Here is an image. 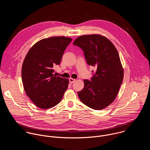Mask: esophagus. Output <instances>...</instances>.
<instances>
[{
  "label": "esophagus",
  "mask_w": 150,
  "mask_h": 150,
  "mask_svg": "<svg viewBox=\"0 0 150 150\" xmlns=\"http://www.w3.org/2000/svg\"><path fill=\"white\" fill-rule=\"evenodd\" d=\"M75 79H72V78H70L69 79V83H70V84H72V83H73L74 81H75Z\"/></svg>",
  "instance_id": "1"
}]
</instances>
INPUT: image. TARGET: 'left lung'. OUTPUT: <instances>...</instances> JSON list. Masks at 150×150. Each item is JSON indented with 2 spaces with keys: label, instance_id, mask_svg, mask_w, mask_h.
I'll list each match as a JSON object with an SVG mask.
<instances>
[{
  "label": "left lung",
  "instance_id": "obj_1",
  "mask_svg": "<svg viewBox=\"0 0 150 150\" xmlns=\"http://www.w3.org/2000/svg\"><path fill=\"white\" fill-rule=\"evenodd\" d=\"M73 45L83 50L88 64L96 68L91 81L84 80V87L78 96L88 107L102 110L115 100L123 81L118 52L112 43L100 35L81 36Z\"/></svg>",
  "mask_w": 150,
  "mask_h": 150
}]
</instances>
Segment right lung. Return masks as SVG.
Listing matches in <instances>:
<instances>
[{
  "label": "right lung",
  "mask_w": 150,
  "mask_h": 150,
  "mask_svg": "<svg viewBox=\"0 0 150 150\" xmlns=\"http://www.w3.org/2000/svg\"><path fill=\"white\" fill-rule=\"evenodd\" d=\"M72 39L64 36L44 39L27 53L22 66V81L27 96L38 107L47 109L58 105L66 91L69 80L53 74L60 64Z\"/></svg>",
  "instance_id": "right-lung-1"
}]
</instances>
